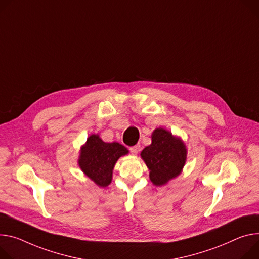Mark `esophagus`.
Segmentation results:
<instances>
[{
  "label": "esophagus",
  "mask_w": 259,
  "mask_h": 259,
  "mask_svg": "<svg viewBox=\"0 0 259 259\" xmlns=\"http://www.w3.org/2000/svg\"><path fill=\"white\" fill-rule=\"evenodd\" d=\"M139 151H140V145H136V146L130 148V152H131L133 155H137Z\"/></svg>",
  "instance_id": "34e87169"
}]
</instances>
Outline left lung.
Segmentation results:
<instances>
[{
	"instance_id": "1",
	"label": "left lung",
	"mask_w": 259,
	"mask_h": 259,
	"mask_svg": "<svg viewBox=\"0 0 259 259\" xmlns=\"http://www.w3.org/2000/svg\"><path fill=\"white\" fill-rule=\"evenodd\" d=\"M187 148L180 136L166 129L156 128L152 144L146 147L140 157L150 170V180L155 186L166 185L183 171L187 160Z\"/></svg>"
}]
</instances>
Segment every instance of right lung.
Segmentation results:
<instances>
[{"mask_svg":"<svg viewBox=\"0 0 259 259\" xmlns=\"http://www.w3.org/2000/svg\"><path fill=\"white\" fill-rule=\"evenodd\" d=\"M129 153L119 143H105L98 134H91L81 146L77 160L81 171L97 186L107 187L112 180L116 161Z\"/></svg>","mask_w":259,"mask_h":259,"instance_id":"right-lung-1","label":"right lung"}]
</instances>
